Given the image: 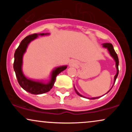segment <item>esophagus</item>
I'll list each match as a JSON object with an SVG mask.
<instances>
[{"instance_id":"34e87169","label":"esophagus","mask_w":132,"mask_h":132,"mask_svg":"<svg viewBox=\"0 0 132 132\" xmlns=\"http://www.w3.org/2000/svg\"><path fill=\"white\" fill-rule=\"evenodd\" d=\"M71 66H75V65L76 64V63H75V62H73V61H72V62H71V64H70Z\"/></svg>"}]
</instances>
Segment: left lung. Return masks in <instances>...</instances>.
Here are the masks:
<instances>
[{"label": "left lung", "mask_w": 132, "mask_h": 132, "mask_svg": "<svg viewBox=\"0 0 132 132\" xmlns=\"http://www.w3.org/2000/svg\"><path fill=\"white\" fill-rule=\"evenodd\" d=\"M103 45V47H104V48H106L108 49L109 51V53L110 55H111V56L113 57V59H114L115 61H116V68H117V73L116 76H115L114 77V83L116 81V79L117 78L118 76V75H119V57H118V56L117 53H116V51H115L114 49H113V47L112 46V45L111 43H104L102 44ZM114 83H113V84H114ZM111 90V89H110V90ZM75 90L76 92V93L78 94L79 95H80V96L81 97H84L82 96V95H81L80 94L79 92L77 91L76 89H75ZM110 90H109V92L110 91ZM101 97H94V98H90V99H97V98H99Z\"/></svg>", "instance_id": "1"}]
</instances>
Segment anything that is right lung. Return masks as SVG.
I'll return each mask as SVG.
<instances>
[{
	"label": "right lung",
	"mask_w": 132,
	"mask_h": 132,
	"mask_svg": "<svg viewBox=\"0 0 132 132\" xmlns=\"http://www.w3.org/2000/svg\"><path fill=\"white\" fill-rule=\"evenodd\" d=\"M46 35L49 33H40V34L30 35L27 36L21 42L20 44L15 51L14 63H13V69L15 72L16 77L19 82L20 86L26 91L32 94H42L50 91L56 81V78L60 72L65 70L67 66H62L56 68L51 72V79L48 83H43L42 82L26 78L22 72L23 56L26 51V50L31 41L36 39L38 35Z\"/></svg>",
	"instance_id": "right-lung-1"
}]
</instances>
